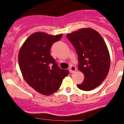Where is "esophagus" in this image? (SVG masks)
I'll return each instance as SVG.
<instances>
[{"label": "esophagus", "instance_id": "obj_1", "mask_svg": "<svg viewBox=\"0 0 124 124\" xmlns=\"http://www.w3.org/2000/svg\"><path fill=\"white\" fill-rule=\"evenodd\" d=\"M76 70H77V69H76V68L74 67V66H73V65L70 66V72H71V73H74V72H76Z\"/></svg>", "mask_w": 124, "mask_h": 124}]
</instances>
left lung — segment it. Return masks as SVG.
Returning a JSON list of instances; mask_svg holds the SVG:
<instances>
[{"instance_id": "1", "label": "left lung", "mask_w": 124, "mask_h": 124, "mask_svg": "<svg viewBox=\"0 0 124 124\" xmlns=\"http://www.w3.org/2000/svg\"><path fill=\"white\" fill-rule=\"evenodd\" d=\"M78 55V69L85 79L78 89L89 91L100 85L108 74L110 65L109 52L103 38L91 28H83L67 35Z\"/></svg>"}]
</instances>
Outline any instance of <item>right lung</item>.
Returning a JSON list of instances; mask_svg holds the SVG:
<instances>
[{
	"label": "right lung",
	"mask_w": 124,
	"mask_h": 124,
	"mask_svg": "<svg viewBox=\"0 0 124 124\" xmlns=\"http://www.w3.org/2000/svg\"><path fill=\"white\" fill-rule=\"evenodd\" d=\"M62 35H51L36 32L27 38L18 53V63L24 79L36 91L50 95L59 89L69 74L61 69L50 55V48Z\"/></svg>",
	"instance_id": "obj_1"
}]
</instances>
